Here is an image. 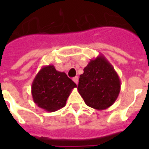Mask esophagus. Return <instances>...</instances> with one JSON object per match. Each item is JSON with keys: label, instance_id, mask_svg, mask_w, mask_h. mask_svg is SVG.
<instances>
[{"label": "esophagus", "instance_id": "1", "mask_svg": "<svg viewBox=\"0 0 149 149\" xmlns=\"http://www.w3.org/2000/svg\"><path fill=\"white\" fill-rule=\"evenodd\" d=\"M72 80L74 81V83L76 84H78V77H75L72 78Z\"/></svg>", "mask_w": 149, "mask_h": 149}]
</instances>
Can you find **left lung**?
I'll list each match as a JSON object with an SVG mask.
<instances>
[{
	"label": "left lung",
	"mask_w": 149,
	"mask_h": 149,
	"mask_svg": "<svg viewBox=\"0 0 149 149\" xmlns=\"http://www.w3.org/2000/svg\"><path fill=\"white\" fill-rule=\"evenodd\" d=\"M79 76L78 92L87 106L103 111L118 99L120 81L114 68L103 55L91 59Z\"/></svg>",
	"instance_id": "left-lung-1"
}]
</instances>
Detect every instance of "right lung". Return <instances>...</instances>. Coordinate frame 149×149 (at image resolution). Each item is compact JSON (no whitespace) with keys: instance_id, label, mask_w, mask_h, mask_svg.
<instances>
[{"instance_id":"add662e5","label":"right lung","mask_w":149,"mask_h":149,"mask_svg":"<svg viewBox=\"0 0 149 149\" xmlns=\"http://www.w3.org/2000/svg\"><path fill=\"white\" fill-rule=\"evenodd\" d=\"M77 84L53 65L42 66L31 84L33 101L40 108L54 112L63 108Z\"/></svg>"}]
</instances>
